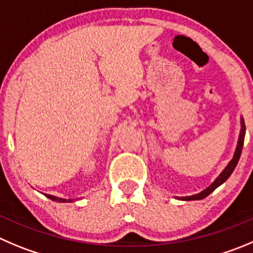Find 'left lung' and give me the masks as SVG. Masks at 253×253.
Returning a JSON list of instances; mask_svg holds the SVG:
<instances>
[{"label":"left lung","instance_id":"8db88e82","mask_svg":"<svg viewBox=\"0 0 253 253\" xmlns=\"http://www.w3.org/2000/svg\"><path fill=\"white\" fill-rule=\"evenodd\" d=\"M241 133H240V138H239V143H237V148H236V151H235V155H233L232 160L228 163L227 167L225 168V170H223L222 172H221L220 175H218L217 179L215 180V181L212 182V184L210 185V186L208 187V189L204 190L203 192H200V194H196V195H192V196H186V197H182V200H201V199H204V197L209 196V195L211 194V192L213 191L215 189H217L218 186H220L221 184H223V182L226 181V180L230 177V175L232 174V171L235 170V168H236L237 163H239L240 160V156H241V151H242V146H244V139H245V130H246V128H245V123H244V119H241Z\"/></svg>","mask_w":253,"mask_h":253}]
</instances>
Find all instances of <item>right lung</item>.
<instances>
[{"instance_id":"add662e5","label":"right lung","mask_w":253,"mask_h":253,"mask_svg":"<svg viewBox=\"0 0 253 253\" xmlns=\"http://www.w3.org/2000/svg\"><path fill=\"white\" fill-rule=\"evenodd\" d=\"M45 196L48 197V199H50V200L53 201H58V203H72L73 200H67V199H61V197H56V196H52V195H45Z\"/></svg>"}]
</instances>
